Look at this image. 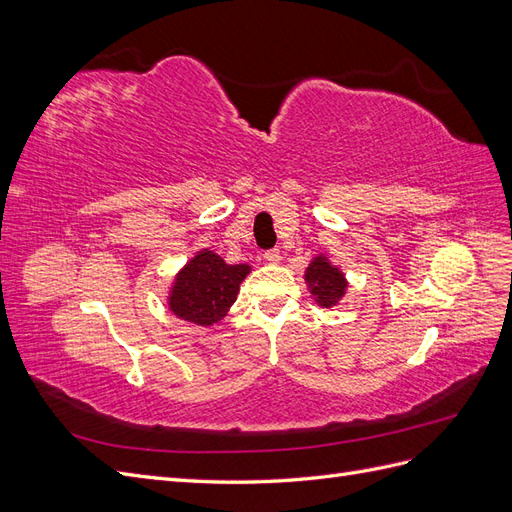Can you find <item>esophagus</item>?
<instances>
[{"label": "esophagus", "instance_id": "esophagus-1", "mask_svg": "<svg viewBox=\"0 0 512 512\" xmlns=\"http://www.w3.org/2000/svg\"><path fill=\"white\" fill-rule=\"evenodd\" d=\"M265 260H267V262H271V265H277V262L282 260V252L277 250V247H275V250H269V252H265Z\"/></svg>", "mask_w": 512, "mask_h": 512}]
</instances>
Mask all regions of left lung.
Segmentation results:
<instances>
[{"label":"left lung","mask_w":512,"mask_h":512,"mask_svg":"<svg viewBox=\"0 0 512 512\" xmlns=\"http://www.w3.org/2000/svg\"><path fill=\"white\" fill-rule=\"evenodd\" d=\"M305 284L312 290L314 299L322 307H333L346 294L348 282L344 273L333 267L327 256H316L305 269Z\"/></svg>","instance_id":"obj_1"}]
</instances>
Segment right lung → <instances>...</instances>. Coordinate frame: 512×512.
<instances>
[{
  "instance_id": "obj_1",
  "label": "right lung",
  "mask_w": 512,
  "mask_h": 512,
  "mask_svg": "<svg viewBox=\"0 0 512 512\" xmlns=\"http://www.w3.org/2000/svg\"><path fill=\"white\" fill-rule=\"evenodd\" d=\"M247 273L250 265H226L215 252H198L175 277L168 297L170 312L181 320L209 327L222 320L237 301Z\"/></svg>"
}]
</instances>
